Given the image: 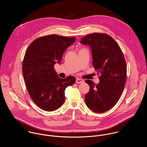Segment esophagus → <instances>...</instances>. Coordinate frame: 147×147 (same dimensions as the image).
I'll list each match as a JSON object with an SVG mask.
<instances>
[{
  "instance_id": "obj_1",
  "label": "esophagus",
  "mask_w": 147,
  "mask_h": 147,
  "mask_svg": "<svg viewBox=\"0 0 147 147\" xmlns=\"http://www.w3.org/2000/svg\"><path fill=\"white\" fill-rule=\"evenodd\" d=\"M84 82V80L82 79H77L76 80V83L77 84H80V83H82Z\"/></svg>"
}]
</instances>
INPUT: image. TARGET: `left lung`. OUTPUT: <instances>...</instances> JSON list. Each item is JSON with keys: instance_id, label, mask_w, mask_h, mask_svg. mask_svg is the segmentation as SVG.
Instances as JSON below:
<instances>
[{"instance_id": "left-lung-1", "label": "left lung", "mask_w": 147, "mask_h": 147, "mask_svg": "<svg viewBox=\"0 0 147 147\" xmlns=\"http://www.w3.org/2000/svg\"><path fill=\"white\" fill-rule=\"evenodd\" d=\"M80 42L90 46L93 65L100 75L98 84L85 81L90 87L85 104L93 111L102 113L111 109L122 95L127 78L126 61L119 45L108 34L92 33L82 37Z\"/></svg>"}]
</instances>
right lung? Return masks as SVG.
<instances>
[{
    "label": "right lung",
    "instance_id": "obj_1",
    "mask_svg": "<svg viewBox=\"0 0 147 147\" xmlns=\"http://www.w3.org/2000/svg\"><path fill=\"white\" fill-rule=\"evenodd\" d=\"M75 40V37L45 36L34 40L26 50L22 73L26 89L34 104L43 110L59 108L64 102L65 88L76 82L73 76L59 78L54 67Z\"/></svg>",
    "mask_w": 147,
    "mask_h": 147
}]
</instances>
